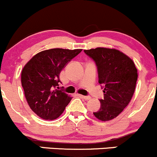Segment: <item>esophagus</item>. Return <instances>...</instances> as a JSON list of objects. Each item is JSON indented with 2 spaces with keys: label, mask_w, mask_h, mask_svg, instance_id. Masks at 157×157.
Instances as JSON below:
<instances>
[{
  "label": "esophagus",
  "mask_w": 157,
  "mask_h": 157,
  "mask_svg": "<svg viewBox=\"0 0 157 157\" xmlns=\"http://www.w3.org/2000/svg\"><path fill=\"white\" fill-rule=\"evenodd\" d=\"M78 96L80 97H82V99H85V100H89V99H91V97H87V96H83V95H81V94H79Z\"/></svg>",
  "instance_id": "34e87169"
}]
</instances>
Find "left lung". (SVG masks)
I'll return each mask as SVG.
<instances>
[{
  "label": "left lung",
  "instance_id": "8db88e82",
  "mask_svg": "<svg viewBox=\"0 0 157 157\" xmlns=\"http://www.w3.org/2000/svg\"><path fill=\"white\" fill-rule=\"evenodd\" d=\"M97 66L99 83L103 85L104 99L100 109L94 113L99 121L115 118L132 99L138 78V70L133 60L115 48L98 47L85 50Z\"/></svg>",
  "mask_w": 157,
  "mask_h": 157
}]
</instances>
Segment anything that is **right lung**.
<instances>
[{
  "mask_svg": "<svg viewBox=\"0 0 157 157\" xmlns=\"http://www.w3.org/2000/svg\"><path fill=\"white\" fill-rule=\"evenodd\" d=\"M82 49L52 48L35 55L21 74V85L28 105L44 120L57 119L72 99L68 94L55 89L60 82V71Z\"/></svg>",
  "mask_w": 157,
  "mask_h": 157,
  "instance_id": "obj_1",
  "label": "right lung"
}]
</instances>
